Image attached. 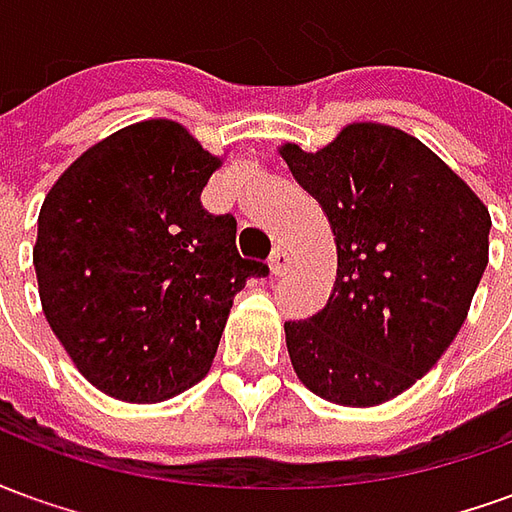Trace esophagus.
<instances>
[{
  "label": "esophagus",
  "instance_id": "1",
  "mask_svg": "<svg viewBox=\"0 0 512 512\" xmlns=\"http://www.w3.org/2000/svg\"><path fill=\"white\" fill-rule=\"evenodd\" d=\"M288 266H290L288 249H285V246H277V249L271 252V274H274V277H282V274L288 271Z\"/></svg>",
  "mask_w": 512,
  "mask_h": 512
}]
</instances>
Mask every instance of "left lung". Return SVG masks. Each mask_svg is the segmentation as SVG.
<instances>
[{"instance_id": "left-lung-1", "label": "left lung", "mask_w": 512, "mask_h": 512, "mask_svg": "<svg viewBox=\"0 0 512 512\" xmlns=\"http://www.w3.org/2000/svg\"><path fill=\"white\" fill-rule=\"evenodd\" d=\"M321 202L337 279L318 315L285 323L296 376L340 406H378L436 365L488 266L483 200L417 136L351 123L318 153L279 147Z\"/></svg>"}]
</instances>
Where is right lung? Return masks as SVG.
Here are the masks:
<instances>
[{
	"instance_id": "right-lung-1",
	"label": "right lung",
	"mask_w": 512,
	"mask_h": 512,
	"mask_svg": "<svg viewBox=\"0 0 512 512\" xmlns=\"http://www.w3.org/2000/svg\"><path fill=\"white\" fill-rule=\"evenodd\" d=\"M222 158L175 120L120 128L65 169L38 216L40 304L101 392L158 403L208 376L238 290L268 266L200 194Z\"/></svg>"
}]
</instances>
